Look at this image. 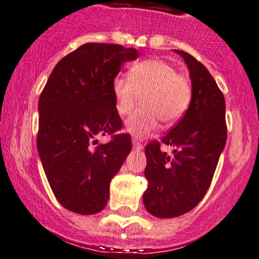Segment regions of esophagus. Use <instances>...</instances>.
Wrapping results in <instances>:
<instances>
[{
    "mask_svg": "<svg viewBox=\"0 0 259 259\" xmlns=\"http://www.w3.org/2000/svg\"><path fill=\"white\" fill-rule=\"evenodd\" d=\"M132 145H133V148H135V149H142V147H143L142 143H141L140 141H138L136 137L132 138Z\"/></svg>",
    "mask_w": 259,
    "mask_h": 259,
    "instance_id": "34e87169",
    "label": "esophagus"
}]
</instances>
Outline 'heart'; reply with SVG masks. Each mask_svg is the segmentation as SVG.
<instances>
[{
	"mask_svg": "<svg viewBox=\"0 0 259 259\" xmlns=\"http://www.w3.org/2000/svg\"><path fill=\"white\" fill-rule=\"evenodd\" d=\"M112 92L121 116L130 114L142 97L143 107L126 123L128 132L142 137L156 128L159 119L164 124H172L185 114L191 103L192 84L175 66L154 58L133 65L128 78L116 77Z\"/></svg>",
	"mask_w": 259,
	"mask_h": 259,
	"instance_id": "obj_1",
	"label": "heart"
}]
</instances>
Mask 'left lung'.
Here are the masks:
<instances>
[{
	"mask_svg": "<svg viewBox=\"0 0 259 259\" xmlns=\"http://www.w3.org/2000/svg\"><path fill=\"white\" fill-rule=\"evenodd\" d=\"M175 51L189 68L192 100L180 122L161 141H151L145 149L148 188L143 193V203L159 218L185 214L202 201L227 141L222 91L199 61L185 51ZM162 145L172 148V153L162 151Z\"/></svg>",
	"mask_w": 259,
	"mask_h": 259,
	"instance_id": "left-lung-1",
	"label": "left lung"
}]
</instances>
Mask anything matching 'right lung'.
<instances>
[{
    "label": "right lung",
    "mask_w": 259,
    "mask_h": 259,
    "mask_svg": "<svg viewBox=\"0 0 259 259\" xmlns=\"http://www.w3.org/2000/svg\"><path fill=\"white\" fill-rule=\"evenodd\" d=\"M137 50L116 44H84L51 72L38 101L37 149L57 201L71 212L93 214L106 207L111 180L132 149L118 133L112 82ZM111 135L105 145L97 137Z\"/></svg>",
    "instance_id": "1"
}]
</instances>
